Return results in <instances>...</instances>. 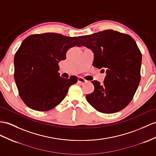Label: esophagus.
Here are the masks:
<instances>
[{
	"instance_id": "esophagus-1",
	"label": "esophagus",
	"mask_w": 156,
	"mask_h": 156,
	"mask_svg": "<svg viewBox=\"0 0 156 156\" xmlns=\"http://www.w3.org/2000/svg\"><path fill=\"white\" fill-rule=\"evenodd\" d=\"M87 82V81L85 80V79H83V77H79L78 78V83H80L81 85H83Z\"/></svg>"
}]
</instances>
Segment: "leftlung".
<instances>
[{"mask_svg":"<svg viewBox=\"0 0 156 156\" xmlns=\"http://www.w3.org/2000/svg\"><path fill=\"white\" fill-rule=\"evenodd\" d=\"M78 39L93 51V67L107 72L103 85L92 81L94 89L87 94V101L102 113L122 110L132 100L141 79L142 54L136 41L128 34L112 30Z\"/></svg>","mask_w":156,"mask_h":156,"instance_id":"obj_1","label":"left lung"}]
</instances>
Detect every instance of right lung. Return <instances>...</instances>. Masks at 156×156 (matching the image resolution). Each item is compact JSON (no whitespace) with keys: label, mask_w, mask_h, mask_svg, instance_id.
Masks as SVG:
<instances>
[{"label":"right lung","mask_w":156,"mask_h":156,"mask_svg":"<svg viewBox=\"0 0 156 156\" xmlns=\"http://www.w3.org/2000/svg\"><path fill=\"white\" fill-rule=\"evenodd\" d=\"M76 45L81 46L77 37L57 33L32 34L22 41L14 56V77L19 95L27 107L48 111L64 99L77 77H60L58 63Z\"/></svg>","instance_id":"1"}]
</instances>
